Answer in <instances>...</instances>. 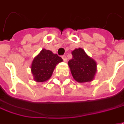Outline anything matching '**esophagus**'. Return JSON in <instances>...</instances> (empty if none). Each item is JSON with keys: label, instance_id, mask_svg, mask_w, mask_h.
Listing matches in <instances>:
<instances>
[{"label": "esophagus", "instance_id": "esophagus-1", "mask_svg": "<svg viewBox=\"0 0 124 124\" xmlns=\"http://www.w3.org/2000/svg\"><path fill=\"white\" fill-rule=\"evenodd\" d=\"M62 58L64 62H66V61H67V57H66V55H62Z\"/></svg>", "mask_w": 124, "mask_h": 124}]
</instances>
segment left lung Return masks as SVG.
<instances>
[{
    "label": "left lung",
    "instance_id": "obj_1",
    "mask_svg": "<svg viewBox=\"0 0 124 124\" xmlns=\"http://www.w3.org/2000/svg\"><path fill=\"white\" fill-rule=\"evenodd\" d=\"M73 58L69 61V66L73 78L78 82H91L97 70V64L81 48L72 51Z\"/></svg>",
    "mask_w": 124,
    "mask_h": 124
}]
</instances>
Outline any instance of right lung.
Wrapping results in <instances>:
<instances>
[{
	"instance_id": "1",
	"label": "right lung",
	"mask_w": 124,
	"mask_h": 124,
	"mask_svg": "<svg viewBox=\"0 0 124 124\" xmlns=\"http://www.w3.org/2000/svg\"><path fill=\"white\" fill-rule=\"evenodd\" d=\"M62 62L61 57L51 51L42 49L34 58L31 64V73L36 82H45L52 75L56 64Z\"/></svg>"
}]
</instances>
